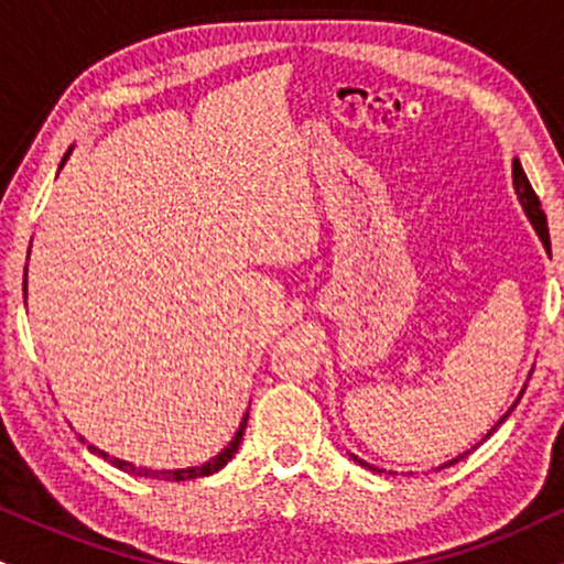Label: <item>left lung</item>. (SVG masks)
<instances>
[{"label":"left lung","mask_w":564,"mask_h":564,"mask_svg":"<svg viewBox=\"0 0 564 564\" xmlns=\"http://www.w3.org/2000/svg\"><path fill=\"white\" fill-rule=\"evenodd\" d=\"M512 186H514V194H518V202H520V207H522V213H525V217L528 220H531V226L535 228V234H539V239H541V243H544V249L549 252V228H546V215H544V209H541V202H539V196H535V192H533V186H531V181H528V175H525V171H522V165H520V160H514L512 162ZM522 393H525V389H522L520 393H518V399H514V404L510 406V410L505 412V415H501L499 420H497V425H494L491 431L486 433L484 438H488L491 436L494 431L499 429L501 423H505L507 417H510V412L514 410V406H518V402H520V397ZM478 446V444H476ZM476 446H473V449H476ZM473 449H467V452H463V454H457V457L454 459H449V463H444L441 467H449V465H454V463H459V459L463 457H467V454H470ZM351 459H355V463H359L362 467H370V470H376V467L372 465H368L365 463V459H359V457H355V454H349Z\"/></svg>","instance_id":"8db88e82"}]
</instances>
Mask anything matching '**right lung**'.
I'll list each match as a JSON object with an SVG mask.
<instances>
[{
	"instance_id": "right-lung-1",
	"label": "right lung",
	"mask_w": 564,
	"mask_h": 564,
	"mask_svg": "<svg viewBox=\"0 0 564 564\" xmlns=\"http://www.w3.org/2000/svg\"><path fill=\"white\" fill-rule=\"evenodd\" d=\"M70 154H73V147L67 149V152H65V158H63V162H59V171H63V165H65V162H67V158H70ZM29 254H31V249H29ZM23 294L29 296V264H25ZM247 417H249V412H247V415L241 417V423H239V431H236V436L228 441V446H226V449H220V452L215 454L213 459H207V463H202V465H194V467H178V470H149V467H135L133 463H126V459L110 457V454H107V452H101V449H97V446H94V444H88V452H94V454H97V457H105V459H110V465L118 467V470H126V473H131V476H139V478L188 480V478L213 476V473L220 470L223 465H228V459L234 457L236 452H239V444H241V438H243V429H247ZM80 441H84V444H86V438H84V436H80Z\"/></svg>"
}]
</instances>
